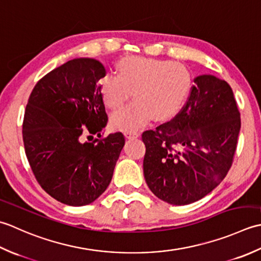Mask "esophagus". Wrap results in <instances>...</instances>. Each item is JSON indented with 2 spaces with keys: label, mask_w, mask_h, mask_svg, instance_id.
<instances>
[{
  "label": "esophagus",
  "mask_w": 261,
  "mask_h": 261,
  "mask_svg": "<svg viewBox=\"0 0 261 261\" xmlns=\"http://www.w3.org/2000/svg\"><path fill=\"white\" fill-rule=\"evenodd\" d=\"M125 135L127 138H129V140H134V138H137L140 136V133L138 132H126Z\"/></svg>",
  "instance_id": "34e87169"
}]
</instances>
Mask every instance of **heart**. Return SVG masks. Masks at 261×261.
<instances>
[{"label":"heart","instance_id":"b5f03b06","mask_svg":"<svg viewBox=\"0 0 261 261\" xmlns=\"http://www.w3.org/2000/svg\"><path fill=\"white\" fill-rule=\"evenodd\" d=\"M193 76L182 63L154 58L125 57L117 65V74L100 80L103 102L111 109L120 108L127 100H135L111 115V125L125 132H135L153 117L166 120L177 115L187 101Z\"/></svg>","mask_w":261,"mask_h":261}]
</instances>
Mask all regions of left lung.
<instances>
[{
	"label": "left lung",
	"instance_id": "left-lung-1",
	"mask_svg": "<svg viewBox=\"0 0 261 261\" xmlns=\"http://www.w3.org/2000/svg\"><path fill=\"white\" fill-rule=\"evenodd\" d=\"M240 128V113L228 83L211 74L197 76L181 111L143 133L148 188L171 205L205 197L230 170Z\"/></svg>",
	"mask_w": 261,
	"mask_h": 261
}]
</instances>
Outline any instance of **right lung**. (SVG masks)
<instances>
[{
  "mask_svg": "<svg viewBox=\"0 0 261 261\" xmlns=\"http://www.w3.org/2000/svg\"><path fill=\"white\" fill-rule=\"evenodd\" d=\"M106 68L93 58H74L36 84L25 107V155L41 188L70 206L91 204L107 189L125 145L120 132L82 142L107 125L99 80Z\"/></svg>",
  "mask_w": 261,
  "mask_h": 261,
  "instance_id": "obj_1",
  "label": "right lung"
}]
</instances>
